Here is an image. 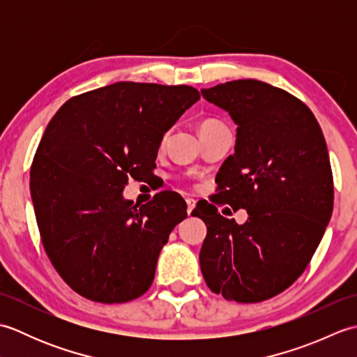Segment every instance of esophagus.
<instances>
[{
    "mask_svg": "<svg viewBox=\"0 0 357 357\" xmlns=\"http://www.w3.org/2000/svg\"><path fill=\"white\" fill-rule=\"evenodd\" d=\"M185 204H187V213L190 215L192 211H193V208H195V206H196V201L192 199V198H187V199H185Z\"/></svg>",
    "mask_w": 357,
    "mask_h": 357,
    "instance_id": "34e87169",
    "label": "esophagus"
}]
</instances>
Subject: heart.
I'll list each match as a JSON object with an SVG mask.
<instances>
[{
  "label": "heart",
  "mask_w": 357,
  "mask_h": 357,
  "mask_svg": "<svg viewBox=\"0 0 357 357\" xmlns=\"http://www.w3.org/2000/svg\"><path fill=\"white\" fill-rule=\"evenodd\" d=\"M222 126H224V124H221V123H219V121H216V119H206V121H204V123L201 124V132H202V130H207V128H215V127H222ZM165 138H167V135L162 136V144H164Z\"/></svg>",
  "instance_id": "1"
}]
</instances>
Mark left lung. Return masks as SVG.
I'll return each instance as SVG.
<instances>
[{
  "label": "left lung",
  "mask_w": 357,
  "mask_h": 357,
  "mask_svg": "<svg viewBox=\"0 0 357 357\" xmlns=\"http://www.w3.org/2000/svg\"><path fill=\"white\" fill-rule=\"evenodd\" d=\"M238 124L234 153L216 174V195L192 211L207 225L199 253L208 288L242 304L287 290L312 261L333 213L327 144L307 105L256 79L201 90ZM245 208L239 226L217 213Z\"/></svg>",
  "instance_id": "8db88e82"
}]
</instances>
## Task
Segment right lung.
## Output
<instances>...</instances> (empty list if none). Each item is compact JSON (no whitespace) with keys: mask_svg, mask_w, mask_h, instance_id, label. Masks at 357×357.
<instances>
[{"mask_svg":"<svg viewBox=\"0 0 357 357\" xmlns=\"http://www.w3.org/2000/svg\"><path fill=\"white\" fill-rule=\"evenodd\" d=\"M201 98L190 86L115 82L66 101L30 167V193L45 253L82 298L123 304L146 293L187 204L164 190L138 207L128 179L156 167L164 133Z\"/></svg>","mask_w":357,"mask_h":357,"instance_id":"1","label":"right lung"}]
</instances>
